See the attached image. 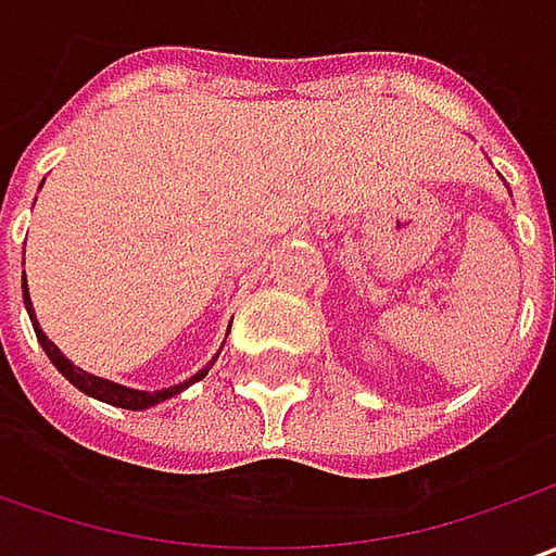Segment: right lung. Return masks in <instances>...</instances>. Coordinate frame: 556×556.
<instances>
[{"label": "right lung", "instance_id": "right-lung-1", "mask_svg": "<svg viewBox=\"0 0 556 556\" xmlns=\"http://www.w3.org/2000/svg\"><path fill=\"white\" fill-rule=\"evenodd\" d=\"M24 306H27V315H30L36 340H39V346L46 350V355L52 358L54 368L64 374L79 393L92 395V399H98V402H108V405H117V408H126V412H144V408H151V405H161V402H166V399L179 395L182 390H188L191 383H198L201 377H206V371L213 368V362L219 358V353L213 355V358L203 365L201 371L191 374V377L182 380V383H173V387H163V390H132V387H123V383H114V380H104V377H96V374L76 368L74 362L54 346L52 340L46 337V331L39 328V321H36V312H33V303H30V288H27V275H24ZM228 331H231V325H228Z\"/></svg>", "mask_w": 556, "mask_h": 556}]
</instances>
